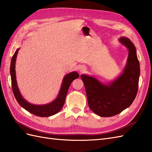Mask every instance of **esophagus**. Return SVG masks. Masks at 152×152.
Listing matches in <instances>:
<instances>
[{
    "instance_id": "34e87169",
    "label": "esophagus",
    "mask_w": 152,
    "mask_h": 152,
    "mask_svg": "<svg viewBox=\"0 0 152 152\" xmlns=\"http://www.w3.org/2000/svg\"><path fill=\"white\" fill-rule=\"evenodd\" d=\"M85 68L84 67H80L79 68V72H83V71H85Z\"/></svg>"
}]
</instances>
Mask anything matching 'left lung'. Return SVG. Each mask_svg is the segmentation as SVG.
Instances as JSON below:
<instances>
[{"label":"left lung","instance_id":"obj_1","mask_svg":"<svg viewBox=\"0 0 152 152\" xmlns=\"http://www.w3.org/2000/svg\"><path fill=\"white\" fill-rule=\"evenodd\" d=\"M119 42L128 49V57L123 72L108 85L95 77L81 75L86 91L89 108L101 117L119 114L133 103L138 91L140 65L134 44L128 38L121 37Z\"/></svg>","mask_w":152,"mask_h":152}]
</instances>
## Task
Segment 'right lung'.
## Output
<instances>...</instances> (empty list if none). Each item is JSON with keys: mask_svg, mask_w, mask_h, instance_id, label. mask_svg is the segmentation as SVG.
Segmentation results:
<instances>
[{"mask_svg": "<svg viewBox=\"0 0 152 152\" xmlns=\"http://www.w3.org/2000/svg\"><path fill=\"white\" fill-rule=\"evenodd\" d=\"M19 49H17L13 54L12 58H11L10 65L11 86H12L13 94L17 102L27 111L39 117H49L56 114L63 107L70 85L74 80L79 77V74L76 72H72L69 73L64 77L59 94H58L56 99H54L53 102L48 104H43V105H36V104H31L22 98L17 83L16 73H15V61H16Z\"/></svg>", "mask_w": 152, "mask_h": 152, "instance_id": "right-lung-1", "label": "right lung"}]
</instances>
